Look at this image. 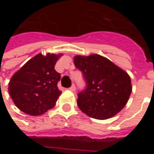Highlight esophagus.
<instances>
[{
	"instance_id": "esophagus-1",
	"label": "esophagus",
	"mask_w": 154,
	"mask_h": 154,
	"mask_svg": "<svg viewBox=\"0 0 154 154\" xmlns=\"http://www.w3.org/2000/svg\"><path fill=\"white\" fill-rule=\"evenodd\" d=\"M69 90L72 91V92H75V91H76V86H75V85H72L71 87H69Z\"/></svg>"
}]
</instances>
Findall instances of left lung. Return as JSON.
Returning a JSON list of instances; mask_svg holds the SVG:
<instances>
[{
    "instance_id": "left-lung-1",
    "label": "left lung",
    "mask_w": 154,
    "mask_h": 154,
    "mask_svg": "<svg viewBox=\"0 0 154 154\" xmlns=\"http://www.w3.org/2000/svg\"><path fill=\"white\" fill-rule=\"evenodd\" d=\"M74 64L87 83V88L77 94V101L85 114L96 119H108L125 107L132 85L124 69L99 54L76 55Z\"/></svg>"
}]
</instances>
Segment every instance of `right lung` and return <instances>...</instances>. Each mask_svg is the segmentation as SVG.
<instances>
[{
    "mask_svg": "<svg viewBox=\"0 0 154 154\" xmlns=\"http://www.w3.org/2000/svg\"><path fill=\"white\" fill-rule=\"evenodd\" d=\"M61 56L62 53H38L11 77L8 91L21 111L40 116L55 106L61 92L57 86L60 74L54 67Z\"/></svg>",
    "mask_w": 154,
    "mask_h": 154,
    "instance_id": "add662e5",
    "label": "right lung"
}]
</instances>
